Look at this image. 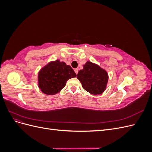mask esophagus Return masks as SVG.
I'll use <instances>...</instances> for the list:
<instances>
[{"label":"esophagus","mask_w":152,"mask_h":152,"mask_svg":"<svg viewBox=\"0 0 152 152\" xmlns=\"http://www.w3.org/2000/svg\"><path fill=\"white\" fill-rule=\"evenodd\" d=\"M74 71H75V72L76 74H77V73H78V72H79V69L75 68V69H74Z\"/></svg>","instance_id":"34e87169"}]
</instances>
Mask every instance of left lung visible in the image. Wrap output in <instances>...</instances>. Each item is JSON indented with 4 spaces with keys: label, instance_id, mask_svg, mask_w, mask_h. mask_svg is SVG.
<instances>
[{
    "label": "left lung",
    "instance_id": "left-lung-1",
    "mask_svg": "<svg viewBox=\"0 0 152 152\" xmlns=\"http://www.w3.org/2000/svg\"><path fill=\"white\" fill-rule=\"evenodd\" d=\"M83 88L92 94H100L106 89L108 73L103 68L91 61H87L84 68L77 74Z\"/></svg>",
    "mask_w": 152,
    "mask_h": 152
}]
</instances>
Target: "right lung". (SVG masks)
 Returning <instances> with one entry per match:
<instances>
[{"instance_id": "add662e5", "label": "right lung", "mask_w": 152, "mask_h": 152, "mask_svg": "<svg viewBox=\"0 0 152 152\" xmlns=\"http://www.w3.org/2000/svg\"><path fill=\"white\" fill-rule=\"evenodd\" d=\"M76 76L70 65L57 59L49 63L40 70L38 74L39 87L43 93L54 95L65 86L68 79Z\"/></svg>"}]
</instances>
